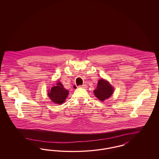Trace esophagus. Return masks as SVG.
<instances>
[{"label":"esophagus","instance_id":"34e87169","mask_svg":"<svg viewBox=\"0 0 159 159\" xmlns=\"http://www.w3.org/2000/svg\"><path fill=\"white\" fill-rule=\"evenodd\" d=\"M79 88H87V86H86V84L80 85V86H79Z\"/></svg>","mask_w":159,"mask_h":159}]
</instances>
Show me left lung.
I'll list each match as a JSON object with an SVG mask.
<instances>
[{"label": "left lung", "instance_id": "obj_1", "mask_svg": "<svg viewBox=\"0 0 159 159\" xmlns=\"http://www.w3.org/2000/svg\"><path fill=\"white\" fill-rule=\"evenodd\" d=\"M113 92V87L103 79L99 80L97 88L93 91L95 97L101 101L109 98Z\"/></svg>", "mask_w": 159, "mask_h": 159}]
</instances>
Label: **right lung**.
<instances>
[{
  "instance_id": "obj_1",
  "label": "right lung",
  "mask_w": 159,
  "mask_h": 159,
  "mask_svg": "<svg viewBox=\"0 0 159 159\" xmlns=\"http://www.w3.org/2000/svg\"><path fill=\"white\" fill-rule=\"evenodd\" d=\"M68 91L66 89L61 82L57 83L51 90H49L48 95L50 99L57 104H61L68 97Z\"/></svg>"
}]
</instances>
